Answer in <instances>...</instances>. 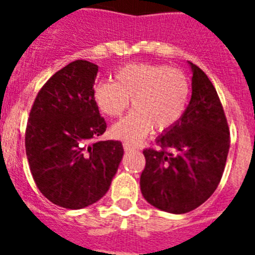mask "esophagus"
Returning a JSON list of instances; mask_svg holds the SVG:
<instances>
[{"label": "esophagus", "mask_w": 255, "mask_h": 255, "mask_svg": "<svg viewBox=\"0 0 255 255\" xmlns=\"http://www.w3.org/2000/svg\"><path fill=\"white\" fill-rule=\"evenodd\" d=\"M124 149L126 150V152H128V150H132V149H135V147L134 145H132V144H130V143H126V141H124Z\"/></svg>", "instance_id": "obj_1"}]
</instances>
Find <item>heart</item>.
<instances>
[{
	"mask_svg": "<svg viewBox=\"0 0 255 255\" xmlns=\"http://www.w3.org/2000/svg\"><path fill=\"white\" fill-rule=\"evenodd\" d=\"M190 94L184 71L149 62L125 65L116 71L115 82L97 83L93 89L97 107L108 117L121 116L132 100L134 111L112 128L114 136L132 144L153 128L157 132L172 129L186 112Z\"/></svg>",
	"mask_w": 255,
	"mask_h": 255,
	"instance_id": "obj_1",
	"label": "heart"
}]
</instances>
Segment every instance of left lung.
<instances>
[{
    "mask_svg": "<svg viewBox=\"0 0 255 255\" xmlns=\"http://www.w3.org/2000/svg\"><path fill=\"white\" fill-rule=\"evenodd\" d=\"M193 70L191 100L181 120L143 150L140 190L148 203L175 215L203 204L221 181L230 148L226 115L208 76Z\"/></svg>",
    "mask_w": 255,
    "mask_h": 255,
    "instance_id": "left-lung-1",
    "label": "left lung"
}]
</instances>
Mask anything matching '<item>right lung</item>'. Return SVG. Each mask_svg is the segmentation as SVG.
<instances>
[{
    "label": "right lung",
    "mask_w": 255,
    "mask_h": 255,
    "mask_svg": "<svg viewBox=\"0 0 255 255\" xmlns=\"http://www.w3.org/2000/svg\"><path fill=\"white\" fill-rule=\"evenodd\" d=\"M98 66L76 60L40 88L25 130L31 176L49 202L80 209L110 189L124 154L119 140H98L107 124L93 98Z\"/></svg>",
    "instance_id": "obj_1"
}]
</instances>
